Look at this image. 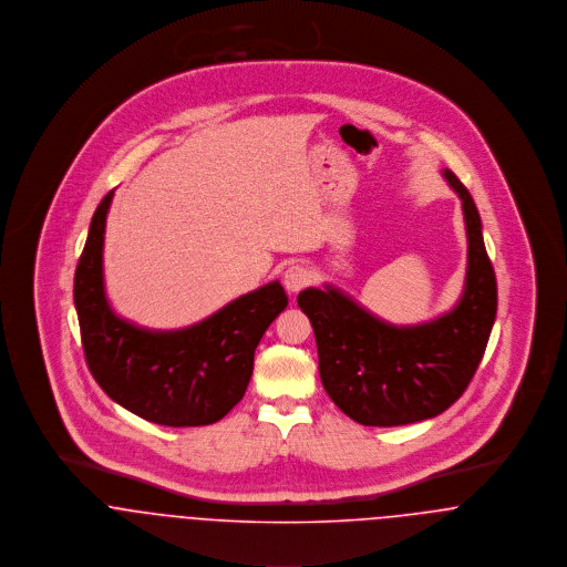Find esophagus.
Wrapping results in <instances>:
<instances>
[{
	"instance_id": "1",
	"label": "esophagus",
	"mask_w": 567,
	"mask_h": 567,
	"mask_svg": "<svg viewBox=\"0 0 567 567\" xmlns=\"http://www.w3.org/2000/svg\"><path fill=\"white\" fill-rule=\"evenodd\" d=\"M311 280H313V274H311V269L305 267V265H291V267L285 271V276H282L285 289H287L289 293L302 291L305 287L311 285Z\"/></svg>"
}]
</instances>
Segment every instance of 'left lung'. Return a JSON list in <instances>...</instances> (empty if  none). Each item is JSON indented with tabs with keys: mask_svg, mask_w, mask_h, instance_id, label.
Listing matches in <instances>:
<instances>
[{
	"mask_svg": "<svg viewBox=\"0 0 567 567\" xmlns=\"http://www.w3.org/2000/svg\"><path fill=\"white\" fill-rule=\"evenodd\" d=\"M443 178L461 197L467 233L465 287L452 311L417 326H393L330 285L298 296L313 326L321 384L363 426L413 424L452 406L476 374L496 321V274L478 208L450 169Z\"/></svg>",
	"mask_w": 567,
	"mask_h": 567,
	"instance_id": "obj_1",
	"label": "left lung"
}]
</instances>
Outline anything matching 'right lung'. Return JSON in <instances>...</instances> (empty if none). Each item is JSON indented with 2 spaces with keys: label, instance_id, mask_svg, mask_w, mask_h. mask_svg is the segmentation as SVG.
Masks as SVG:
<instances>
[{
  "label": "right lung",
  "instance_id": "add662e5",
  "mask_svg": "<svg viewBox=\"0 0 567 567\" xmlns=\"http://www.w3.org/2000/svg\"><path fill=\"white\" fill-rule=\"evenodd\" d=\"M113 193L91 219L73 280L86 365L111 400L147 422L215 424L244 398L254 350L289 298L274 280L189 328L147 330L122 319L109 305L102 265Z\"/></svg>",
  "mask_w": 567,
  "mask_h": 567
}]
</instances>
